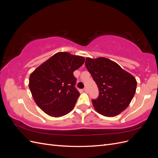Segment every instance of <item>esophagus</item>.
<instances>
[{
  "label": "esophagus",
  "instance_id": "1",
  "mask_svg": "<svg viewBox=\"0 0 158 158\" xmlns=\"http://www.w3.org/2000/svg\"><path fill=\"white\" fill-rule=\"evenodd\" d=\"M84 92H85V93H88V89H87L86 88H84Z\"/></svg>",
  "mask_w": 158,
  "mask_h": 158
}]
</instances>
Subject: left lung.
I'll list each match as a JSON object with an SVG mask.
<instances>
[{"instance_id": "8db88e82", "label": "left lung", "mask_w": 158, "mask_h": 158, "mask_svg": "<svg viewBox=\"0 0 158 158\" xmlns=\"http://www.w3.org/2000/svg\"><path fill=\"white\" fill-rule=\"evenodd\" d=\"M85 64L99 89L98 98L92 99L95 109L104 116H117L129 106L135 94V78L103 57L87 58Z\"/></svg>"}]
</instances>
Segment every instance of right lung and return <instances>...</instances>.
I'll return each mask as SVG.
<instances>
[{
    "mask_svg": "<svg viewBox=\"0 0 158 158\" xmlns=\"http://www.w3.org/2000/svg\"><path fill=\"white\" fill-rule=\"evenodd\" d=\"M85 59L69 52H57L30 76L29 88L39 107L54 117L64 116L74 108L80 95L73 72Z\"/></svg>",
    "mask_w": 158,
    "mask_h": 158,
    "instance_id": "1",
    "label": "right lung"
}]
</instances>
